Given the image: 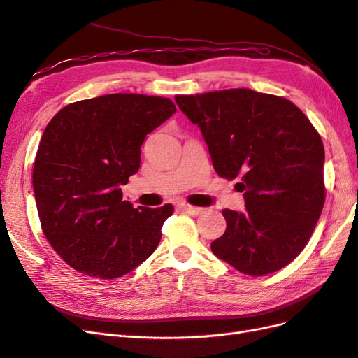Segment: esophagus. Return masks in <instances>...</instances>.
<instances>
[{
    "instance_id": "obj_1",
    "label": "esophagus",
    "mask_w": 358,
    "mask_h": 358,
    "mask_svg": "<svg viewBox=\"0 0 358 358\" xmlns=\"http://www.w3.org/2000/svg\"><path fill=\"white\" fill-rule=\"evenodd\" d=\"M180 208L185 210L187 213H189V215H201L203 212H204V209L203 208H196V206H189V204H182Z\"/></svg>"
}]
</instances>
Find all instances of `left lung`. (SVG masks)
Here are the masks:
<instances>
[{
	"mask_svg": "<svg viewBox=\"0 0 358 358\" xmlns=\"http://www.w3.org/2000/svg\"><path fill=\"white\" fill-rule=\"evenodd\" d=\"M196 124L221 178L241 176L245 212L224 209L225 233L212 252L236 270L263 276L285 267L310 239L326 199L324 146L287 99L248 88L176 95Z\"/></svg>",
	"mask_w": 358,
	"mask_h": 358,
	"instance_id": "1",
	"label": "left lung"
}]
</instances>
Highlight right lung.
<instances>
[{
  "mask_svg": "<svg viewBox=\"0 0 358 358\" xmlns=\"http://www.w3.org/2000/svg\"><path fill=\"white\" fill-rule=\"evenodd\" d=\"M176 113L169 99L109 94L61 109L45 128L32 170L41 229L69 266L115 279L152 255L173 206L122 200L149 133Z\"/></svg>",
  "mask_w": 358,
  "mask_h": 358,
  "instance_id": "add662e5",
  "label": "right lung"
}]
</instances>
